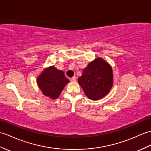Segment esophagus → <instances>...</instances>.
<instances>
[{"label": "esophagus", "mask_w": 151, "mask_h": 151, "mask_svg": "<svg viewBox=\"0 0 151 151\" xmlns=\"http://www.w3.org/2000/svg\"><path fill=\"white\" fill-rule=\"evenodd\" d=\"M76 78L75 76H73V77H72V78H70V81L72 82H76Z\"/></svg>", "instance_id": "obj_1"}]
</instances>
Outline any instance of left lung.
I'll return each instance as SVG.
<instances>
[{
	"label": "left lung",
	"instance_id": "8db88e82",
	"mask_svg": "<svg viewBox=\"0 0 151 151\" xmlns=\"http://www.w3.org/2000/svg\"><path fill=\"white\" fill-rule=\"evenodd\" d=\"M84 93L92 100L106 96L113 86V73L111 65L100 57L87 64L78 79Z\"/></svg>",
	"mask_w": 151,
	"mask_h": 151
}]
</instances>
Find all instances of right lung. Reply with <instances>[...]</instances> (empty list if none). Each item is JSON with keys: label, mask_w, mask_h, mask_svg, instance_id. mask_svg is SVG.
<instances>
[{"label": "right lung", "mask_w": 151, "mask_h": 151, "mask_svg": "<svg viewBox=\"0 0 151 151\" xmlns=\"http://www.w3.org/2000/svg\"><path fill=\"white\" fill-rule=\"evenodd\" d=\"M69 82L64 71L53 65L44 69L37 78L38 87L42 93L52 100L58 99Z\"/></svg>", "instance_id": "add662e5"}]
</instances>
